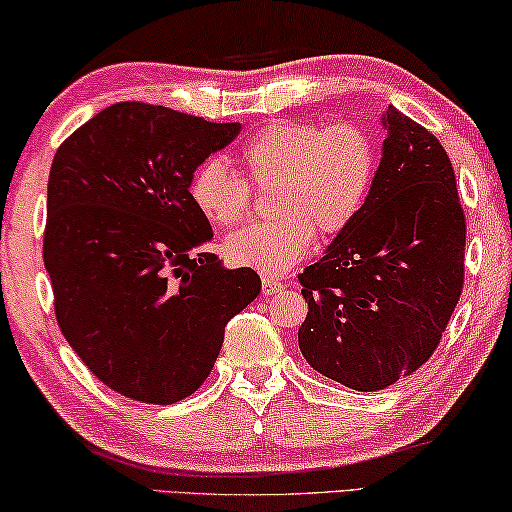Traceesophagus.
<instances>
[{"label":"esophagus","instance_id":"1","mask_svg":"<svg viewBox=\"0 0 512 512\" xmlns=\"http://www.w3.org/2000/svg\"><path fill=\"white\" fill-rule=\"evenodd\" d=\"M283 288H286V286H283L279 279L263 274V295H276V292H281Z\"/></svg>","mask_w":512,"mask_h":512}]
</instances>
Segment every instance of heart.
Returning <instances> with one entry per match:
<instances>
[{"label":"heart","mask_w":512,"mask_h":512,"mask_svg":"<svg viewBox=\"0 0 512 512\" xmlns=\"http://www.w3.org/2000/svg\"><path fill=\"white\" fill-rule=\"evenodd\" d=\"M240 163L256 186L276 183L272 208L281 215L229 233L224 254L233 265L276 276L308 254L315 226L324 236H338L358 220L374 186L379 154L358 124L279 120L245 142ZM188 195L213 226L240 222L251 204L247 181L222 158H206L192 172Z\"/></svg>","instance_id":"obj_1"}]
</instances>
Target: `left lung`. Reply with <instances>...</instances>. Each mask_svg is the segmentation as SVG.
<instances>
[{"label": "left lung", "instance_id": "8db88e82", "mask_svg": "<svg viewBox=\"0 0 512 512\" xmlns=\"http://www.w3.org/2000/svg\"><path fill=\"white\" fill-rule=\"evenodd\" d=\"M363 213L299 274V349L358 392L413 374L438 347L463 290L465 215L454 167L431 131L388 106Z\"/></svg>", "mask_w": 512, "mask_h": 512}]
</instances>
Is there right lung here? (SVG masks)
I'll list each match as a JSON object with an SVG mask.
<instances>
[{
  "mask_svg": "<svg viewBox=\"0 0 512 512\" xmlns=\"http://www.w3.org/2000/svg\"><path fill=\"white\" fill-rule=\"evenodd\" d=\"M240 133L165 106L120 102L79 127L47 183L45 270L56 320L120 395L177 404L208 379L224 326L261 292L251 267L204 249L213 229L192 172Z\"/></svg>",
  "mask_w": 512,
  "mask_h": 512,
  "instance_id": "add662e5",
  "label": "right lung"
}]
</instances>
